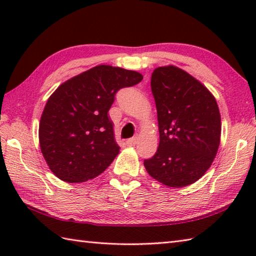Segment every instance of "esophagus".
Segmentation results:
<instances>
[{"label": "esophagus", "mask_w": 256, "mask_h": 256, "mask_svg": "<svg viewBox=\"0 0 256 256\" xmlns=\"http://www.w3.org/2000/svg\"><path fill=\"white\" fill-rule=\"evenodd\" d=\"M136 142H138V138H128L126 140V145L128 146H134L135 144H136Z\"/></svg>", "instance_id": "esophagus-1"}]
</instances>
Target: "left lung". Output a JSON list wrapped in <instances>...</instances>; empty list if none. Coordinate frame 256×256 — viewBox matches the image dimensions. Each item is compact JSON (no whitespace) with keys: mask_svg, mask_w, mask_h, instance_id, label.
I'll return each mask as SVG.
<instances>
[{"mask_svg":"<svg viewBox=\"0 0 256 256\" xmlns=\"http://www.w3.org/2000/svg\"><path fill=\"white\" fill-rule=\"evenodd\" d=\"M160 145L144 160L150 175L168 187H184L204 175L221 135L218 104L197 79L174 66L156 68L150 78Z\"/></svg>","mask_w":256,"mask_h":256,"instance_id":"left-lung-1","label":"left lung"}]
</instances>
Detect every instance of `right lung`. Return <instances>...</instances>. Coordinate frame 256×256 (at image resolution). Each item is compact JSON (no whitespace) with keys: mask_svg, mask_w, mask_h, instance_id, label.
<instances>
[{"mask_svg":"<svg viewBox=\"0 0 256 256\" xmlns=\"http://www.w3.org/2000/svg\"><path fill=\"white\" fill-rule=\"evenodd\" d=\"M132 70L101 64L58 86L40 123V144L48 166L67 182H82L104 172L118 154L108 110L122 88L140 84Z\"/></svg>","mask_w":256,"mask_h":256,"instance_id":"obj_1","label":"right lung"}]
</instances>
